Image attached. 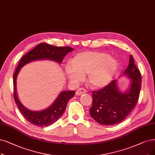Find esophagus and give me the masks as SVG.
Instances as JSON below:
<instances>
[{
	"instance_id": "34e87169",
	"label": "esophagus",
	"mask_w": 155,
	"mask_h": 155,
	"mask_svg": "<svg viewBox=\"0 0 155 155\" xmlns=\"http://www.w3.org/2000/svg\"><path fill=\"white\" fill-rule=\"evenodd\" d=\"M86 92V90L83 88H80L79 89H78L76 91V94L77 95H81L83 94H85Z\"/></svg>"
}]
</instances>
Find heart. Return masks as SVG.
<instances>
[{"label": "heart", "mask_w": 155, "mask_h": 155, "mask_svg": "<svg viewBox=\"0 0 155 155\" xmlns=\"http://www.w3.org/2000/svg\"><path fill=\"white\" fill-rule=\"evenodd\" d=\"M71 65L65 67V73L70 81L77 84L88 74V84L94 88H102L107 85L117 69L116 59L104 52L84 51L76 54Z\"/></svg>", "instance_id": "b5f03b06"}]
</instances>
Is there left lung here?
Returning a JSON list of instances; mask_svg holds the SVG:
<instances>
[{"instance_id": "left-lung-1", "label": "left lung", "mask_w": 155, "mask_h": 155, "mask_svg": "<svg viewBox=\"0 0 155 155\" xmlns=\"http://www.w3.org/2000/svg\"><path fill=\"white\" fill-rule=\"evenodd\" d=\"M131 79L130 87L121 92L114 80L102 89L92 91L91 116L99 124L113 125L119 123L132 112L139 97L141 75L130 55L127 69L123 73Z\"/></svg>"}]
</instances>
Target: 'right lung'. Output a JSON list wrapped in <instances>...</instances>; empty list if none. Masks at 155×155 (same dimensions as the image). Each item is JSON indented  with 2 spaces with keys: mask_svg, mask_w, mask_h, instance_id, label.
<instances>
[{
  "mask_svg": "<svg viewBox=\"0 0 155 155\" xmlns=\"http://www.w3.org/2000/svg\"><path fill=\"white\" fill-rule=\"evenodd\" d=\"M74 50L71 47H57L46 43H41L25 54L16 67L13 74L14 98L17 107L28 122L41 127H48L57 121L63 114L69 99L75 95V91H63L50 106L39 111L26 108L20 101L16 93V78L21 68L30 61L39 60H49L61 64L65 55Z\"/></svg>",
  "mask_w": 155,
  "mask_h": 155,
  "instance_id": "add662e5",
  "label": "right lung"
}]
</instances>
